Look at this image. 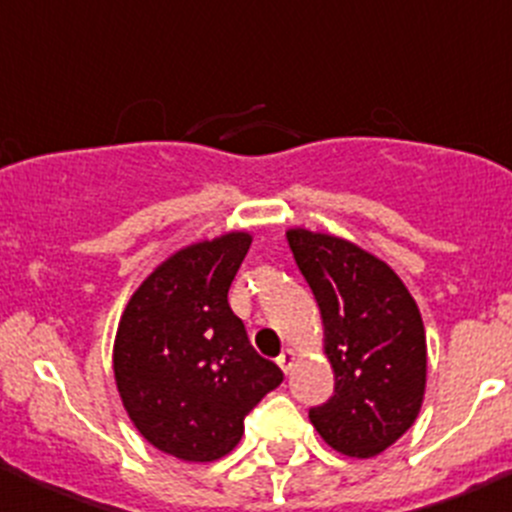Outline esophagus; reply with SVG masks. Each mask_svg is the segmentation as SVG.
<instances>
[{"label": "esophagus", "mask_w": 512, "mask_h": 512, "mask_svg": "<svg viewBox=\"0 0 512 512\" xmlns=\"http://www.w3.org/2000/svg\"><path fill=\"white\" fill-rule=\"evenodd\" d=\"M294 361H297V354H294L292 349H285V352L277 356V364H280V369L285 371V374H289V371H292Z\"/></svg>", "instance_id": "obj_1"}]
</instances>
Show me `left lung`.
<instances>
[{"label":"left lung","instance_id":"1","mask_svg":"<svg viewBox=\"0 0 512 512\" xmlns=\"http://www.w3.org/2000/svg\"><path fill=\"white\" fill-rule=\"evenodd\" d=\"M289 250L324 324L334 396L309 409L319 436L352 458H374L414 426L426 391V332L394 270L354 242L292 227Z\"/></svg>","mask_w":512,"mask_h":512}]
</instances>
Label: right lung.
Returning a JSON list of instances; mask_svg holds the SVG:
<instances>
[{"instance_id":"add662e5","label":"right lung","mask_w":512,"mask_h":512,"mask_svg":"<svg viewBox=\"0 0 512 512\" xmlns=\"http://www.w3.org/2000/svg\"><path fill=\"white\" fill-rule=\"evenodd\" d=\"M250 232L183 247L128 299L113 342L123 409L158 451L188 463L227 456L245 416L282 384L227 304Z\"/></svg>"}]
</instances>
